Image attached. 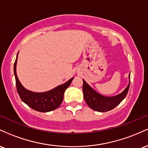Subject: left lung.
I'll list each match as a JSON object with an SVG mask.
<instances>
[{
  "label": "left lung",
  "instance_id": "left-lung-1",
  "mask_svg": "<svg viewBox=\"0 0 148 148\" xmlns=\"http://www.w3.org/2000/svg\"><path fill=\"white\" fill-rule=\"evenodd\" d=\"M129 84L126 89L122 93L114 96L101 95L92 89L84 79H82V90L84 100L88 106L95 111L104 112L112 110L118 106L127 96L130 86V73L129 75Z\"/></svg>",
  "mask_w": 148,
  "mask_h": 148
}]
</instances>
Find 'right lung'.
Instances as JSON below:
<instances>
[{
	"label": "right lung",
	"mask_w": 148,
	"mask_h": 148,
	"mask_svg": "<svg viewBox=\"0 0 148 148\" xmlns=\"http://www.w3.org/2000/svg\"><path fill=\"white\" fill-rule=\"evenodd\" d=\"M18 54L19 52L17 53L14 64V74L16 80V90L21 101L30 108L38 112H47L59 108L63 101L66 89L69 87L74 77H72L64 84L45 92H34L28 90L23 87L16 75V67Z\"/></svg>",
	"instance_id": "add662e5"
}]
</instances>
